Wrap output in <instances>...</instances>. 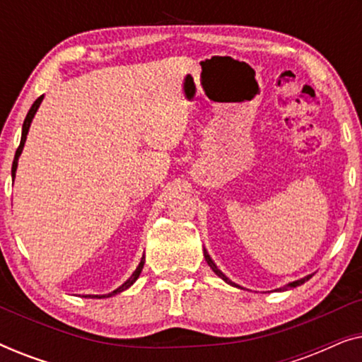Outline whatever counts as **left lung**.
I'll use <instances>...</instances> for the list:
<instances>
[{
  "instance_id": "8db88e82",
  "label": "left lung",
  "mask_w": 362,
  "mask_h": 362,
  "mask_svg": "<svg viewBox=\"0 0 362 362\" xmlns=\"http://www.w3.org/2000/svg\"><path fill=\"white\" fill-rule=\"evenodd\" d=\"M204 259H206V262H207V265H209V267H211V269H212V272H214V274H216L217 276H221V279H222V280H224V281H226V284H229V285H232V286H237V288L244 290V288H242V286H240V285H237V284H234V281H230L229 279H227V276H226L224 274H222V272H221L219 269H217V265L214 264V260H212V259H211V255H209V254H207V250H206V249H204ZM311 276H313V274H311V275H306V276H303V279H300V280L290 281V284H288V285L281 286V288H276L275 291H284V290H288V288H296V286L303 285V284H305V281H308V280L311 279Z\"/></svg>"
}]
</instances>
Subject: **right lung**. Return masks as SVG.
Returning <instances> with one entry per match:
<instances>
[{
  "label": "right lung",
  "instance_id": "add662e5",
  "mask_svg": "<svg viewBox=\"0 0 362 362\" xmlns=\"http://www.w3.org/2000/svg\"><path fill=\"white\" fill-rule=\"evenodd\" d=\"M42 98H44V95H41L37 98L36 102L33 103V107L29 108V112H28V115H26V118H24V123H23V133H21V143H19V146H18V150H16V155H14V160H13V168H11V177H13V181H14V177H16V170H18V160H19V156H21V153H23V148H24V143H26V138H28V132H29V127H31V122H33V118H34V115H36V112H37V108H39V105H41V102H42ZM143 265H145V255L141 257V260H140V264H138V267H136V270L133 272L132 274V276L130 279H128L125 284H122L120 286H118L117 290H113V291H110V293H107V295H86L83 296V298H110V296H113V295H118V293H122V291H125L127 288H130V286L135 284V281L138 280V276H140V274H141V270H143Z\"/></svg>",
  "mask_w": 362,
  "mask_h": 362
}]
</instances>
